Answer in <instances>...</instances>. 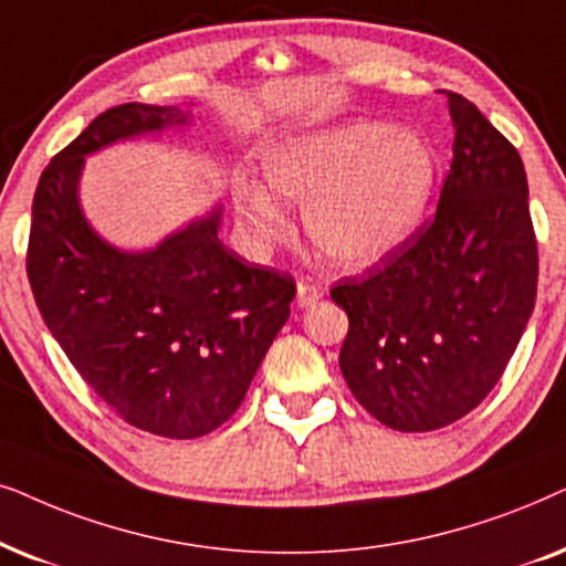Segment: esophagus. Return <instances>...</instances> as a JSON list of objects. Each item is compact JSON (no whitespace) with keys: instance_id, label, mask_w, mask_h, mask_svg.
I'll list each match as a JSON object with an SVG mask.
<instances>
[{"instance_id":"esophagus-1","label":"esophagus","mask_w":566,"mask_h":566,"mask_svg":"<svg viewBox=\"0 0 566 566\" xmlns=\"http://www.w3.org/2000/svg\"><path fill=\"white\" fill-rule=\"evenodd\" d=\"M323 297V287L321 284H315V282H311V279H300V284H297V307H311V305H315L318 303V300Z\"/></svg>"}]
</instances>
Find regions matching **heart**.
Wrapping results in <instances>:
<instances>
[{
    "mask_svg": "<svg viewBox=\"0 0 566 566\" xmlns=\"http://www.w3.org/2000/svg\"><path fill=\"white\" fill-rule=\"evenodd\" d=\"M261 172L277 199L303 207L307 238L326 259L361 269L388 259L421 228L437 155L419 134L359 118L271 147ZM268 192L245 184L235 193L240 228L261 245L287 235V217Z\"/></svg>",
    "mask_w": 566,
    "mask_h": 566,
    "instance_id": "1",
    "label": "heart"
}]
</instances>
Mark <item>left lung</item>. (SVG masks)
Returning <instances> with one entry per match:
<instances>
[{
	"mask_svg": "<svg viewBox=\"0 0 566 566\" xmlns=\"http://www.w3.org/2000/svg\"><path fill=\"white\" fill-rule=\"evenodd\" d=\"M453 163L437 212L396 253L338 279V354L354 398L398 432L448 427L484 401L536 305L538 243L517 149L448 90Z\"/></svg>",
	"mask_w": 566,
	"mask_h": 566,
	"instance_id": "8db88e82",
	"label": "left lung"
}]
</instances>
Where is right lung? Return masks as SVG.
I'll return each instance as SVG.
<instances>
[{
    "label": "right lung",
    "instance_id": "obj_1",
    "mask_svg": "<svg viewBox=\"0 0 566 566\" xmlns=\"http://www.w3.org/2000/svg\"><path fill=\"white\" fill-rule=\"evenodd\" d=\"M184 124L172 105L101 113L41 172L25 259L38 311L82 380L132 427L170 440L238 411L297 292L290 274L222 243L220 207L142 253L90 228L77 196L85 155Z\"/></svg>",
    "mask_w": 566,
    "mask_h": 566
}]
</instances>
